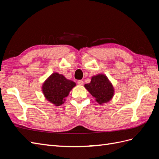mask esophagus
Here are the masks:
<instances>
[{
    "label": "esophagus",
    "instance_id": "1",
    "mask_svg": "<svg viewBox=\"0 0 159 159\" xmlns=\"http://www.w3.org/2000/svg\"><path fill=\"white\" fill-rule=\"evenodd\" d=\"M78 85H82L84 84V81L82 80H78Z\"/></svg>",
    "mask_w": 159,
    "mask_h": 159
}]
</instances>
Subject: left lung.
<instances>
[{
	"label": "left lung",
	"instance_id": "1",
	"mask_svg": "<svg viewBox=\"0 0 159 159\" xmlns=\"http://www.w3.org/2000/svg\"><path fill=\"white\" fill-rule=\"evenodd\" d=\"M84 86L99 104L109 102L114 94V89L111 83L107 76L103 74L93 76L91 82Z\"/></svg>",
	"mask_w": 159,
	"mask_h": 159
}]
</instances>
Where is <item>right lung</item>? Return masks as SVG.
<instances>
[{
	"mask_svg": "<svg viewBox=\"0 0 159 159\" xmlns=\"http://www.w3.org/2000/svg\"><path fill=\"white\" fill-rule=\"evenodd\" d=\"M75 86L74 81L67 80L63 75L54 73L43 84L42 91L48 102L59 106L64 103L65 98Z\"/></svg>",
	"mask_w": 159,
	"mask_h": 159,
	"instance_id": "1",
	"label": "right lung"
}]
</instances>
